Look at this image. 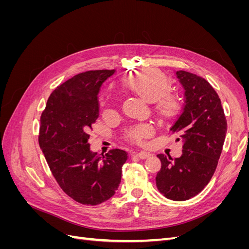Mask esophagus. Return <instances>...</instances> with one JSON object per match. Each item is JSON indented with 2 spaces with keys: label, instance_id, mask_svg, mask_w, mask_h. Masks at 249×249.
<instances>
[{
  "label": "esophagus",
  "instance_id": "34e87169",
  "mask_svg": "<svg viewBox=\"0 0 249 249\" xmlns=\"http://www.w3.org/2000/svg\"><path fill=\"white\" fill-rule=\"evenodd\" d=\"M135 156L138 157L139 159H141V160H145V159H147V158H149L152 155H150L149 153H146V152H140V153L135 154Z\"/></svg>",
  "mask_w": 249,
  "mask_h": 249
}]
</instances>
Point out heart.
I'll return each instance as SVG.
<instances>
[{
    "mask_svg": "<svg viewBox=\"0 0 249 249\" xmlns=\"http://www.w3.org/2000/svg\"><path fill=\"white\" fill-rule=\"evenodd\" d=\"M124 86L134 94L138 95L147 103L155 104V110L161 117L170 119L175 117L180 109L178 97L169 93L170 83L166 74L162 71L146 69L129 74L123 80ZM153 133L148 124L136 125L127 134L130 140L140 143Z\"/></svg>",
    "mask_w": 249,
    "mask_h": 249,
    "instance_id": "heart-1",
    "label": "heart"
}]
</instances>
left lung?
I'll list each match as a JSON object with an SVG mask.
<instances>
[{"mask_svg":"<svg viewBox=\"0 0 249 249\" xmlns=\"http://www.w3.org/2000/svg\"><path fill=\"white\" fill-rule=\"evenodd\" d=\"M176 73L185 90V105L170 131L182 138L183 150L176 159L157 156L162 166L156 185L166 198L183 201L197 195L212 178L228 124L219 96L208 81L185 71Z\"/></svg>","mask_w":249,"mask_h":249,"instance_id":"left-lung-1","label":"left lung"}]
</instances>
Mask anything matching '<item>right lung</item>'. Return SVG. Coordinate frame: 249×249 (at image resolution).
Listing matches in <instances>:
<instances>
[{"label":"right lung","mask_w":249,"mask_h":249,"mask_svg":"<svg viewBox=\"0 0 249 249\" xmlns=\"http://www.w3.org/2000/svg\"><path fill=\"white\" fill-rule=\"evenodd\" d=\"M115 71L82 72L58 86L40 117L39 146L61 189L76 201L96 206L115 194L127 154L90 149L89 131L99 117L97 95Z\"/></svg>","instance_id":"1"}]
</instances>
